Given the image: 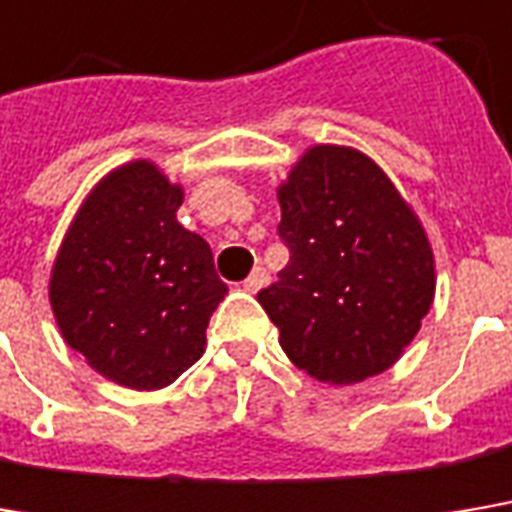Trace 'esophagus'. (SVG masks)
I'll use <instances>...</instances> for the list:
<instances>
[{"label": "esophagus", "mask_w": 512, "mask_h": 512, "mask_svg": "<svg viewBox=\"0 0 512 512\" xmlns=\"http://www.w3.org/2000/svg\"><path fill=\"white\" fill-rule=\"evenodd\" d=\"M266 284H269V272L257 266L255 272L243 281V289H246V292H257V289H263Z\"/></svg>", "instance_id": "esophagus-1"}]
</instances>
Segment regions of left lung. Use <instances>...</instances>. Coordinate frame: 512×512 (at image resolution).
Segmentation results:
<instances>
[{
    "mask_svg": "<svg viewBox=\"0 0 512 512\" xmlns=\"http://www.w3.org/2000/svg\"><path fill=\"white\" fill-rule=\"evenodd\" d=\"M289 263L257 292L284 353L318 382L391 368L435 298L426 231L391 179L350 147L318 144L278 191Z\"/></svg>",
    "mask_w": 512,
    "mask_h": 512,
    "instance_id": "1",
    "label": "left lung"
}]
</instances>
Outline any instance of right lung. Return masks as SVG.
I'll list each match as a JSON object with an SVG mask.
<instances>
[{
    "instance_id": "add662e5",
    "label": "right lung",
    "mask_w": 512,
    "mask_h": 512,
    "mask_svg": "<svg viewBox=\"0 0 512 512\" xmlns=\"http://www.w3.org/2000/svg\"><path fill=\"white\" fill-rule=\"evenodd\" d=\"M182 188L150 162L112 170L69 228L48 298L66 345L106 379L153 391L205 350L228 295L211 246L179 226Z\"/></svg>"
}]
</instances>
